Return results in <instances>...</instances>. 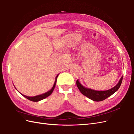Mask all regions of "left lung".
I'll return each instance as SVG.
<instances>
[{
    "mask_svg": "<svg viewBox=\"0 0 134 134\" xmlns=\"http://www.w3.org/2000/svg\"><path fill=\"white\" fill-rule=\"evenodd\" d=\"M122 80L123 76L121 77V79L118 83V84L115 86L114 87L110 89V90L103 91H95L91 90V89L90 88H85L84 86H82L80 84L79 80H77L76 84L77 87L79 88V90L81 92V93L82 94H84V96H87L91 100L95 101V102H100V101H103L106 99L107 98H108V97L111 96L115 92H116L120 87L121 82H122Z\"/></svg>",
    "mask_w": 134,
    "mask_h": 134,
    "instance_id": "left-lung-1",
    "label": "left lung"
}]
</instances>
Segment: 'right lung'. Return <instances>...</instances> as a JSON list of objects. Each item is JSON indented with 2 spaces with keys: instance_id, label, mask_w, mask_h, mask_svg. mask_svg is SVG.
<instances>
[{
  "instance_id": "obj_1",
  "label": "right lung",
  "mask_w": 134,
  "mask_h": 134,
  "mask_svg": "<svg viewBox=\"0 0 134 134\" xmlns=\"http://www.w3.org/2000/svg\"><path fill=\"white\" fill-rule=\"evenodd\" d=\"M58 75H59V74H58V75H57V76H56V77H55L54 84V85H53V87H52V88L50 91H49L48 92H46V93H44L42 94L38 95V96H33V97L27 96H25V95H24V94H22V93H20L21 94L22 96H23L25 97H26V99H27L28 100H30V101H32V102H39V101H40V100H43L44 99H45V98H46L47 97H48L49 96H50V95L52 93V92H53V90H54V89L55 88V84H56V82H57V77H58Z\"/></svg>"
}]
</instances>
